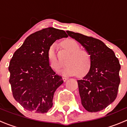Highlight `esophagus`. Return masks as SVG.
<instances>
[{"mask_svg": "<svg viewBox=\"0 0 127 127\" xmlns=\"http://www.w3.org/2000/svg\"><path fill=\"white\" fill-rule=\"evenodd\" d=\"M67 79H68V78L66 77H63V80L64 82H66Z\"/></svg>", "mask_w": 127, "mask_h": 127, "instance_id": "34e87169", "label": "esophagus"}]
</instances>
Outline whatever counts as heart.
Wrapping results in <instances>:
<instances>
[{
    "mask_svg": "<svg viewBox=\"0 0 127 127\" xmlns=\"http://www.w3.org/2000/svg\"><path fill=\"white\" fill-rule=\"evenodd\" d=\"M65 48H67L71 55L68 58L66 63L67 66L61 71L64 75H74L78 74L79 76L85 75L91 65V56L86 50L80 49L79 43L73 39H67L63 42ZM56 44L53 43L48 50V58L50 66L53 69L58 70L61 64L56 55Z\"/></svg>",
    "mask_w": 127,
    "mask_h": 127,
    "instance_id": "heart-1",
    "label": "heart"
}]
</instances>
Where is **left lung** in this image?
Segmentation results:
<instances>
[{
	"label": "left lung",
	"instance_id": "8db88e82",
	"mask_svg": "<svg viewBox=\"0 0 127 127\" xmlns=\"http://www.w3.org/2000/svg\"><path fill=\"white\" fill-rule=\"evenodd\" d=\"M66 32L91 56L89 71L82 79L77 80L82 104L88 112L101 111L117 97L120 82L118 58L100 40L69 31Z\"/></svg>",
	"mask_w": 127,
	"mask_h": 127
}]
</instances>
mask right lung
<instances>
[{
    "label": "right lung",
    "mask_w": 127,
    "mask_h": 127,
    "mask_svg": "<svg viewBox=\"0 0 127 127\" xmlns=\"http://www.w3.org/2000/svg\"><path fill=\"white\" fill-rule=\"evenodd\" d=\"M67 37L63 30L45 28L29 35L14 53L9 82L14 98L25 109L45 113L53 106L55 92L63 80L50 66L48 50L56 40Z\"/></svg>",
    "instance_id": "1"
}]
</instances>
